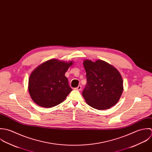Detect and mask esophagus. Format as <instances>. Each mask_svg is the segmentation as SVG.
Instances as JSON below:
<instances>
[{"label":"esophagus","instance_id":"1","mask_svg":"<svg viewBox=\"0 0 152 152\" xmlns=\"http://www.w3.org/2000/svg\"><path fill=\"white\" fill-rule=\"evenodd\" d=\"M75 89L77 90V91H80L82 89V86H78L77 88H75Z\"/></svg>","mask_w":152,"mask_h":152}]
</instances>
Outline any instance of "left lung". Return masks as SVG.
Segmentation results:
<instances>
[{
	"label": "left lung",
	"mask_w": 152,
	"mask_h": 152,
	"mask_svg": "<svg viewBox=\"0 0 152 152\" xmlns=\"http://www.w3.org/2000/svg\"><path fill=\"white\" fill-rule=\"evenodd\" d=\"M87 84L82 92L86 103L98 110L110 109L119 100L123 91L119 72L108 63L97 60L83 61Z\"/></svg>",
	"instance_id": "left-lung-1"
}]
</instances>
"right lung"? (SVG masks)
<instances>
[{
	"label": "right lung",
	"instance_id": "right-lung-1",
	"mask_svg": "<svg viewBox=\"0 0 152 152\" xmlns=\"http://www.w3.org/2000/svg\"><path fill=\"white\" fill-rule=\"evenodd\" d=\"M73 63L53 59L38 66L29 79L28 90L33 101L46 108L63 102L72 91L64 74Z\"/></svg>",
	"mask_w": 152,
	"mask_h": 152
}]
</instances>
